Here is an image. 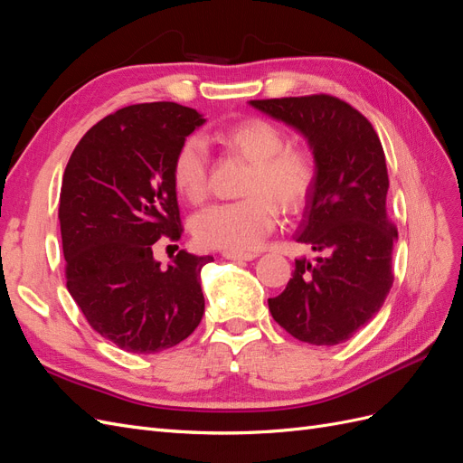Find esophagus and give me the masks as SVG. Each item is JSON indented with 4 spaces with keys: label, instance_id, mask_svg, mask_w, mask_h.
<instances>
[{
    "label": "esophagus",
    "instance_id": "esophagus-1",
    "mask_svg": "<svg viewBox=\"0 0 463 463\" xmlns=\"http://www.w3.org/2000/svg\"><path fill=\"white\" fill-rule=\"evenodd\" d=\"M223 259H228V260H253V259H257V253H223Z\"/></svg>",
    "mask_w": 463,
    "mask_h": 463
}]
</instances>
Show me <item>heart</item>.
<instances>
[{"label": "heart", "mask_w": 463, "mask_h": 463, "mask_svg": "<svg viewBox=\"0 0 463 463\" xmlns=\"http://www.w3.org/2000/svg\"><path fill=\"white\" fill-rule=\"evenodd\" d=\"M220 145L250 164L243 181L245 199L213 204L191 220L199 245L228 253L257 249L278 218L274 201L286 213H296L311 197L317 181L313 154L303 146L286 145L284 131L269 119L249 118L216 135ZM206 150L199 138L179 146L172 179L181 199L199 204L206 197Z\"/></svg>", "instance_id": "obj_1"}]
</instances>
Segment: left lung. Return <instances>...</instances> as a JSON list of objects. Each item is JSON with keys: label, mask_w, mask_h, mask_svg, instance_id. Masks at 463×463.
I'll use <instances>...</instances> for the list:
<instances>
[{"label": "left lung", "mask_w": 463, "mask_h": 463, "mask_svg": "<svg viewBox=\"0 0 463 463\" xmlns=\"http://www.w3.org/2000/svg\"><path fill=\"white\" fill-rule=\"evenodd\" d=\"M249 104L298 129L317 164L296 241L320 257L296 260L293 278L269 299V309L293 338L313 345L342 344L381 311L394 282L392 249L398 232L386 214L381 138L365 116L335 96Z\"/></svg>", "instance_id": "1"}]
</instances>
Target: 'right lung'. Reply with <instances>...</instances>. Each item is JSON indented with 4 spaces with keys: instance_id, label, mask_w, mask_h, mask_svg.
Instances as JSON below:
<instances>
[{
    "instance_id": "obj_1",
    "label": "right lung",
    "mask_w": 463,
    "mask_h": 463,
    "mask_svg": "<svg viewBox=\"0 0 463 463\" xmlns=\"http://www.w3.org/2000/svg\"><path fill=\"white\" fill-rule=\"evenodd\" d=\"M206 119L175 102L135 104L98 121L67 162L60 226L67 289L89 325L129 354L184 342L204 313L203 266L187 250L160 266L152 247L177 241L172 165Z\"/></svg>"
}]
</instances>
